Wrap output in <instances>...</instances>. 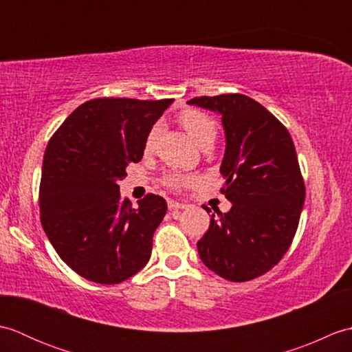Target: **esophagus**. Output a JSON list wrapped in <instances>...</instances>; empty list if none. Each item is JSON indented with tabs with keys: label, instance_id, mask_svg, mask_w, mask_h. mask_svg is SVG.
Masks as SVG:
<instances>
[{
	"label": "esophagus",
	"instance_id": "1",
	"mask_svg": "<svg viewBox=\"0 0 352 352\" xmlns=\"http://www.w3.org/2000/svg\"><path fill=\"white\" fill-rule=\"evenodd\" d=\"M168 207H169V210H178V208H186V204L177 203V201H169Z\"/></svg>",
	"mask_w": 352,
	"mask_h": 352
}]
</instances>
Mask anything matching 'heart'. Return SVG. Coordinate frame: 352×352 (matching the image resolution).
Returning <instances> with one entry per match:
<instances>
[{
    "instance_id": "heart-1",
    "label": "heart",
    "mask_w": 352,
    "mask_h": 352,
    "mask_svg": "<svg viewBox=\"0 0 352 352\" xmlns=\"http://www.w3.org/2000/svg\"><path fill=\"white\" fill-rule=\"evenodd\" d=\"M178 121H180L183 129L188 131L190 139L195 142L199 148L208 144L213 145L218 126H216V122L212 116H208L207 113H204V111L188 109L178 115ZM159 134H160L159 125H154L153 129L148 131L145 138V144H144L145 153L153 151ZM192 182H193V177L183 175V174H169L166 178H164V184L170 189L184 188V186H189Z\"/></svg>"
}]
</instances>
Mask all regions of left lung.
<instances>
[{
    "label": "left lung",
    "instance_id": "left-lung-1",
    "mask_svg": "<svg viewBox=\"0 0 352 352\" xmlns=\"http://www.w3.org/2000/svg\"><path fill=\"white\" fill-rule=\"evenodd\" d=\"M188 104L222 116L221 192L233 204L227 213L212 214L197 243L199 257L228 281L257 278L286 254L300 223L305 188L294 140L271 111L246 95L197 96Z\"/></svg>",
    "mask_w": 352,
    "mask_h": 352
}]
</instances>
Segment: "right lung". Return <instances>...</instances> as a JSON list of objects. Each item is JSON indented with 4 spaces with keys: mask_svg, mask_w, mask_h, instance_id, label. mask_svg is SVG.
I'll list each match as a JSON object with an SVG mask.
<instances>
[{
    "mask_svg": "<svg viewBox=\"0 0 352 352\" xmlns=\"http://www.w3.org/2000/svg\"><path fill=\"white\" fill-rule=\"evenodd\" d=\"M172 101L91 100L48 142L39 189L42 227L58 257L89 281L122 283L151 257L166 201L148 193L134 208L118 183L130 163L142 160L148 131Z\"/></svg>",
    "mask_w": 352,
    "mask_h": 352,
    "instance_id": "add662e5",
    "label": "right lung"
}]
</instances>
